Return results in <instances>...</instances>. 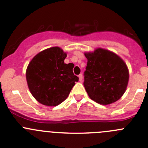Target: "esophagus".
I'll return each instance as SVG.
<instances>
[{
	"mask_svg": "<svg viewBox=\"0 0 148 148\" xmlns=\"http://www.w3.org/2000/svg\"><path fill=\"white\" fill-rule=\"evenodd\" d=\"M78 77H79V80H80V81H82V74L79 75Z\"/></svg>",
	"mask_w": 148,
	"mask_h": 148,
	"instance_id": "esophagus-1",
	"label": "esophagus"
}]
</instances>
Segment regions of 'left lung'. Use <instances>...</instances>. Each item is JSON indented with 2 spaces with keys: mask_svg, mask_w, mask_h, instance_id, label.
<instances>
[{
  "mask_svg": "<svg viewBox=\"0 0 148 148\" xmlns=\"http://www.w3.org/2000/svg\"><path fill=\"white\" fill-rule=\"evenodd\" d=\"M85 56L87 64L83 84L90 99L104 105L119 100L125 92L129 78L124 61L116 53L101 48Z\"/></svg>",
  "mask_w": 148,
  "mask_h": 148,
  "instance_id": "1",
  "label": "left lung"
}]
</instances>
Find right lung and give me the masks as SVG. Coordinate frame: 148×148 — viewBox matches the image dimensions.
I'll list each match as a JSON object with an SVG mask.
<instances>
[{
    "mask_svg": "<svg viewBox=\"0 0 148 148\" xmlns=\"http://www.w3.org/2000/svg\"><path fill=\"white\" fill-rule=\"evenodd\" d=\"M66 56L61 48L51 47L36 54L28 65L26 79L29 91L44 105L63 102L79 80L73 72V63H64Z\"/></svg>",
    "mask_w": 148,
    "mask_h": 148,
    "instance_id": "add662e5",
    "label": "right lung"
}]
</instances>
